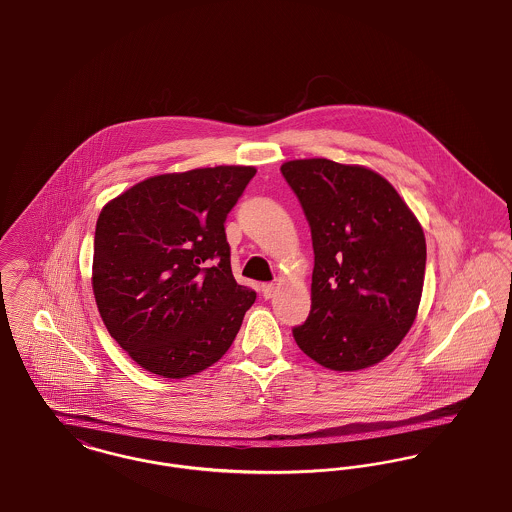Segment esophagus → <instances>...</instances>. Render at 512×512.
Instances as JSON below:
<instances>
[{"label": "esophagus", "instance_id": "1", "mask_svg": "<svg viewBox=\"0 0 512 512\" xmlns=\"http://www.w3.org/2000/svg\"><path fill=\"white\" fill-rule=\"evenodd\" d=\"M261 292H263L265 298H273V294L276 292V284H273V282L263 284V286H261Z\"/></svg>", "mask_w": 512, "mask_h": 512}]
</instances>
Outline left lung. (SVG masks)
<instances>
[{
	"instance_id": "1",
	"label": "left lung",
	"mask_w": 512,
	"mask_h": 512,
	"mask_svg": "<svg viewBox=\"0 0 512 512\" xmlns=\"http://www.w3.org/2000/svg\"><path fill=\"white\" fill-rule=\"evenodd\" d=\"M282 177L314 243L312 310L296 345L329 370H362L394 351L421 302L423 228L378 173L331 159H294Z\"/></svg>"
}]
</instances>
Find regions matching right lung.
<instances>
[{
  "label": "right lung",
  "mask_w": 512,
  "mask_h": 512,
  "mask_svg": "<svg viewBox=\"0 0 512 512\" xmlns=\"http://www.w3.org/2000/svg\"><path fill=\"white\" fill-rule=\"evenodd\" d=\"M255 173L220 165L158 175L101 210L95 302L111 337L148 372L185 378L232 347L257 294L232 275L224 224Z\"/></svg>",
  "instance_id": "right-lung-1"
}]
</instances>
